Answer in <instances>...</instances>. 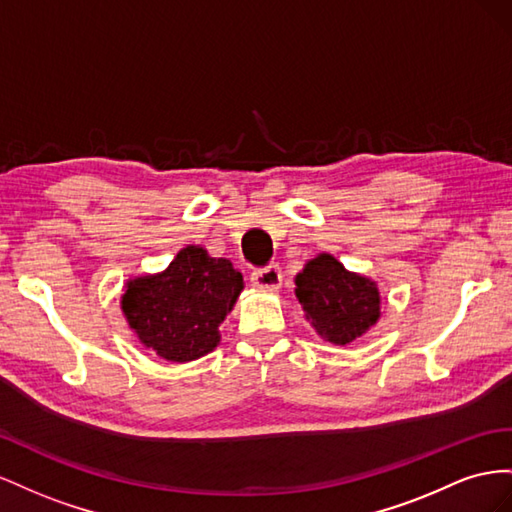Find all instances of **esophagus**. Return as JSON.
<instances>
[{
    "label": "esophagus",
    "mask_w": 512,
    "mask_h": 512,
    "mask_svg": "<svg viewBox=\"0 0 512 512\" xmlns=\"http://www.w3.org/2000/svg\"><path fill=\"white\" fill-rule=\"evenodd\" d=\"M251 281L261 289H279L283 281V270L279 264H268L266 268H257L251 272Z\"/></svg>",
    "instance_id": "1"
}]
</instances>
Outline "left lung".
Here are the masks:
<instances>
[{
    "label": "left lung",
    "instance_id": "left-lung-1",
    "mask_svg": "<svg viewBox=\"0 0 512 512\" xmlns=\"http://www.w3.org/2000/svg\"><path fill=\"white\" fill-rule=\"evenodd\" d=\"M296 296L313 328L334 345L362 337L379 317L375 283L352 274L332 255H319L296 276Z\"/></svg>",
    "mask_w": 512,
    "mask_h": 512
}]
</instances>
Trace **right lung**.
Returning a JSON list of instances; mask_svg holds the SVG:
<instances>
[{
    "label": "right lung",
    "mask_w": 512,
    "mask_h": 512,
    "mask_svg": "<svg viewBox=\"0 0 512 512\" xmlns=\"http://www.w3.org/2000/svg\"><path fill=\"white\" fill-rule=\"evenodd\" d=\"M242 291L229 259L186 246L163 274L126 285L122 311L139 341L171 362H188L218 345V326Z\"/></svg>",
    "instance_id": "1"
}]
</instances>
